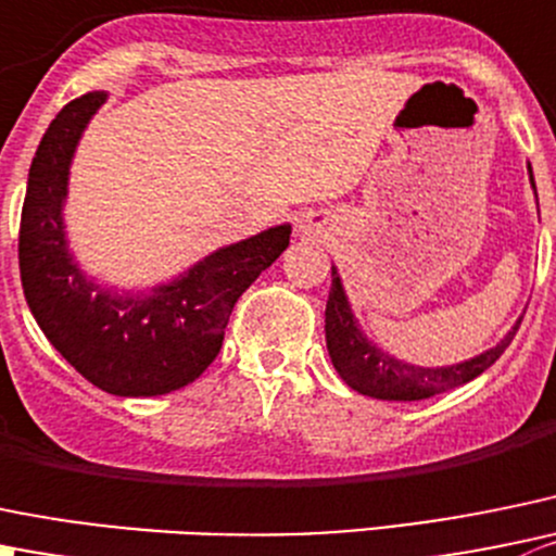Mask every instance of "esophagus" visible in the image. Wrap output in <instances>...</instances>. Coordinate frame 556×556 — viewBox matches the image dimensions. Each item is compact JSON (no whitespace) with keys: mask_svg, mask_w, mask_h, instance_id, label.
<instances>
[{"mask_svg":"<svg viewBox=\"0 0 556 556\" xmlns=\"http://www.w3.org/2000/svg\"><path fill=\"white\" fill-rule=\"evenodd\" d=\"M312 228H315V225H312L309 219H299V230H301V233H312Z\"/></svg>","mask_w":556,"mask_h":556,"instance_id":"obj_1","label":"esophagus"}]
</instances>
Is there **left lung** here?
I'll return each mask as SVG.
<instances>
[{"label": "left lung", "instance_id": "obj_1", "mask_svg": "<svg viewBox=\"0 0 556 556\" xmlns=\"http://www.w3.org/2000/svg\"><path fill=\"white\" fill-rule=\"evenodd\" d=\"M532 187H535V181H532ZM519 326L521 320L510 328L508 337L497 348L486 350V353L476 355V358L465 361V364L440 366V369H424V366L404 364V361L391 358V355L377 350L371 342H366V337L355 326L348 299H344L337 268L331 266V293H328L326 304L328 355H331L339 377L353 391L364 393V396L388 399V402H415V399L438 396V393L451 391V388L465 386V382L476 380L481 371H486L505 353V348L516 337Z\"/></svg>", "mask_w": 556, "mask_h": 556}]
</instances>
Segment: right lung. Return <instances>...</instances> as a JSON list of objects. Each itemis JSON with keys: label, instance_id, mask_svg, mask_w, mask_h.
Listing matches in <instances>:
<instances>
[{"label": "right lung", "instance_id": "obj_1", "mask_svg": "<svg viewBox=\"0 0 556 556\" xmlns=\"http://www.w3.org/2000/svg\"><path fill=\"white\" fill-rule=\"evenodd\" d=\"M102 102V91L75 97L37 147L21 208V285L48 342L91 386L157 396L217 358L236 301L288 250L290 225L225 247L149 295L111 293L86 279L64 244L62 201L75 143Z\"/></svg>", "mask_w": 556, "mask_h": 556}]
</instances>
